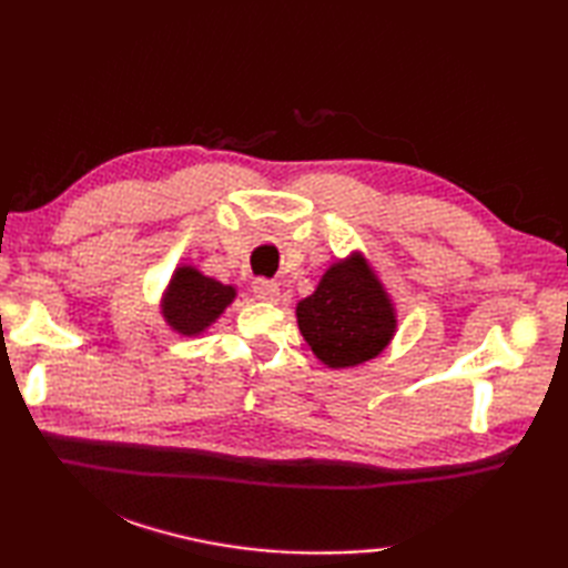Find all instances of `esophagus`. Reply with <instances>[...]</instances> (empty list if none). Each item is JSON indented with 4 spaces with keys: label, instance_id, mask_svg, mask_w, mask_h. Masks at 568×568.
<instances>
[{
    "label": "esophagus",
    "instance_id": "obj_1",
    "mask_svg": "<svg viewBox=\"0 0 568 568\" xmlns=\"http://www.w3.org/2000/svg\"><path fill=\"white\" fill-rule=\"evenodd\" d=\"M253 295H256L261 303H275V300L281 297V287L273 281H256L253 283Z\"/></svg>",
    "mask_w": 568,
    "mask_h": 568
}]
</instances>
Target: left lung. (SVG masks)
<instances>
[{"label":"left lung","instance_id":"1","mask_svg":"<svg viewBox=\"0 0 568 568\" xmlns=\"http://www.w3.org/2000/svg\"><path fill=\"white\" fill-rule=\"evenodd\" d=\"M297 327L324 366L354 368L383 354L397 329V312L364 253L334 261L315 293L295 307Z\"/></svg>","mask_w":568,"mask_h":568}]
</instances>
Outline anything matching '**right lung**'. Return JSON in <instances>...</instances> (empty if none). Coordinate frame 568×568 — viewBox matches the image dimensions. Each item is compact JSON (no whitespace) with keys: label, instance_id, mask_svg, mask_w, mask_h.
Returning a JSON list of instances; mask_svg holds the SVG:
<instances>
[{"label":"right lung","instance_id":"obj_1","mask_svg":"<svg viewBox=\"0 0 568 568\" xmlns=\"http://www.w3.org/2000/svg\"><path fill=\"white\" fill-rule=\"evenodd\" d=\"M236 287L204 275L195 265H178L161 297V315L168 327L183 336L207 332L234 303Z\"/></svg>","mask_w":568,"mask_h":568}]
</instances>
